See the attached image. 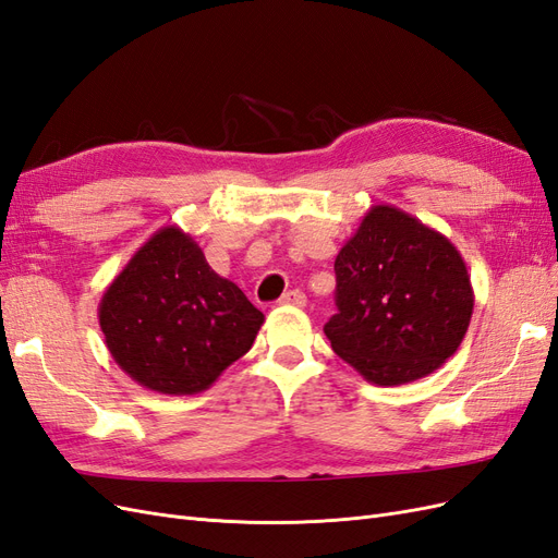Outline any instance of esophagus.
<instances>
[{"instance_id":"obj_1","label":"esophagus","mask_w":558,"mask_h":558,"mask_svg":"<svg viewBox=\"0 0 558 558\" xmlns=\"http://www.w3.org/2000/svg\"><path fill=\"white\" fill-rule=\"evenodd\" d=\"M279 305H291V307H305L307 305V298H305V293L302 291H289V293H283L281 295V300H279Z\"/></svg>"}]
</instances>
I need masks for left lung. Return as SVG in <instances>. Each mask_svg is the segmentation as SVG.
I'll use <instances>...</instances> for the list:
<instances>
[{"mask_svg": "<svg viewBox=\"0 0 558 558\" xmlns=\"http://www.w3.org/2000/svg\"><path fill=\"white\" fill-rule=\"evenodd\" d=\"M332 351L377 386L428 377L468 332L475 293L442 232L393 205H375L335 258Z\"/></svg>", "mask_w": 558, "mask_h": 558, "instance_id": "left-lung-1", "label": "left lung"}]
</instances>
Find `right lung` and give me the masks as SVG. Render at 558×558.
Listing matches in <instances>:
<instances>
[{"mask_svg":"<svg viewBox=\"0 0 558 558\" xmlns=\"http://www.w3.org/2000/svg\"><path fill=\"white\" fill-rule=\"evenodd\" d=\"M97 316L118 367L165 396L207 391L251 349L265 320L179 226L160 228L134 251Z\"/></svg>","mask_w":558,"mask_h":558,"instance_id":"obj_1","label":"right lung"}]
</instances>
